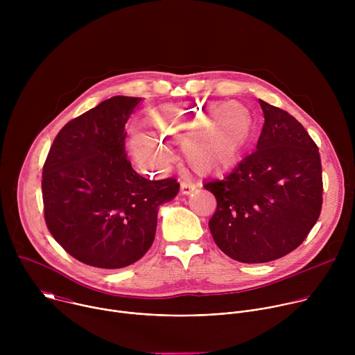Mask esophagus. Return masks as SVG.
<instances>
[{"instance_id":"esophagus-1","label":"esophagus","mask_w":355,"mask_h":355,"mask_svg":"<svg viewBox=\"0 0 355 355\" xmlns=\"http://www.w3.org/2000/svg\"><path fill=\"white\" fill-rule=\"evenodd\" d=\"M196 188V185L191 181H182L181 182V193L182 195H189L191 192H193Z\"/></svg>"}]
</instances>
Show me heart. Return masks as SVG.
Here are the masks:
<instances>
[{"mask_svg": "<svg viewBox=\"0 0 355 355\" xmlns=\"http://www.w3.org/2000/svg\"><path fill=\"white\" fill-rule=\"evenodd\" d=\"M150 119L158 136L133 129L128 147L136 163L153 173H162L170 160L164 141L184 139L185 156L196 171L226 168L240 159L254 128L250 110L236 101L167 104L151 112Z\"/></svg>", "mask_w": 355, "mask_h": 355, "instance_id": "heart-1", "label": "heart"}]
</instances>
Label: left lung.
I'll return each mask as SVG.
<instances>
[{
    "label": "left lung",
    "mask_w": 355,
    "mask_h": 355,
    "mask_svg": "<svg viewBox=\"0 0 355 355\" xmlns=\"http://www.w3.org/2000/svg\"><path fill=\"white\" fill-rule=\"evenodd\" d=\"M259 101L266 122L256 151L204 184L218 200L209 220L215 243L247 264L295 250L318 222L323 193L316 143L292 115Z\"/></svg>",
    "instance_id": "left-lung-1"
}]
</instances>
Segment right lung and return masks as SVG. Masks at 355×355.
I'll return each mask as SVG.
<instances>
[{
	"label": "right lung",
	"instance_id": "1",
	"mask_svg": "<svg viewBox=\"0 0 355 355\" xmlns=\"http://www.w3.org/2000/svg\"><path fill=\"white\" fill-rule=\"evenodd\" d=\"M141 98L116 95L70 121L43 166L46 225L78 261L116 270L140 260L156 236L157 214L173 200L174 178L139 175L125 153V125Z\"/></svg>",
	"mask_w": 355,
	"mask_h": 355
}]
</instances>
